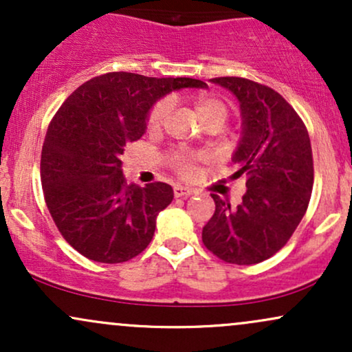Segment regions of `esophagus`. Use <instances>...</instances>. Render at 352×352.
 Listing matches in <instances>:
<instances>
[{
  "label": "esophagus",
  "instance_id": "1",
  "mask_svg": "<svg viewBox=\"0 0 352 352\" xmlns=\"http://www.w3.org/2000/svg\"><path fill=\"white\" fill-rule=\"evenodd\" d=\"M173 195H175L177 199H187V197L193 195V190L188 187H182V185H175V187H173Z\"/></svg>",
  "mask_w": 352,
  "mask_h": 352
}]
</instances>
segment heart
<instances>
[{"mask_svg":"<svg viewBox=\"0 0 352 352\" xmlns=\"http://www.w3.org/2000/svg\"><path fill=\"white\" fill-rule=\"evenodd\" d=\"M193 107H195V114L200 119V122L204 125H207L210 122H218L223 125L227 122L230 109L228 104L225 102L223 99L217 98V96L212 94H201L195 99L193 102ZM172 112V102L170 99H162L155 104L148 112V119H147V127L151 129L152 132L160 131L164 127V124L167 122L168 116ZM195 160L197 157L190 155V153H175L172 157L173 167L177 168V172L180 175H190L195 168Z\"/></svg>","mask_w":352,"mask_h":352,"instance_id":"obj_1","label":"heart"}]
</instances>
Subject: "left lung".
Wrapping results in <instances>:
<instances>
[{"instance_id": "8db88e82", "label": "left lung", "mask_w": 352, "mask_h": 352, "mask_svg": "<svg viewBox=\"0 0 352 352\" xmlns=\"http://www.w3.org/2000/svg\"><path fill=\"white\" fill-rule=\"evenodd\" d=\"M210 80L240 102L241 139L232 157V177H246V193L236 208L212 195L215 213L201 240L227 263H260L286 245L308 208L314 179L309 135L272 87L243 78Z\"/></svg>"}]
</instances>
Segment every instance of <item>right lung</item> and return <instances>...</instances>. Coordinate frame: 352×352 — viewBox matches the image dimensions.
I'll list each match as a JSON object with an SVG mask.
<instances>
[{
  "label": "right lung",
  "instance_id": "1",
  "mask_svg": "<svg viewBox=\"0 0 352 352\" xmlns=\"http://www.w3.org/2000/svg\"><path fill=\"white\" fill-rule=\"evenodd\" d=\"M184 87L207 84L107 72L76 89L52 117L41 152L44 199L60 235L82 256L122 263L152 241L173 190L164 182L127 185L120 155L145 134L153 104Z\"/></svg>",
  "mask_w": 352,
  "mask_h": 352
}]
</instances>
